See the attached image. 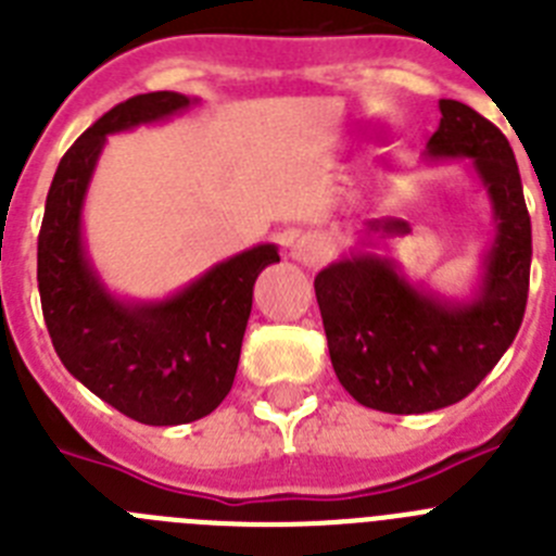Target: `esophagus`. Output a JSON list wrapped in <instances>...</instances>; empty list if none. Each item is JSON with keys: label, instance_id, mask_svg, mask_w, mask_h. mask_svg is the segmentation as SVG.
Returning a JSON list of instances; mask_svg holds the SVG:
<instances>
[{"label": "esophagus", "instance_id": "esophagus-1", "mask_svg": "<svg viewBox=\"0 0 556 556\" xmlns=\"http://www.w3.org/2000/svg\"><path fill=\"white\" fill-rule=\"evenodd\" d=\"M328 255V244L323 242L320 236H303L298 239L292 248V258L294 262L306 264V267H317V264L326 262Z\"/></svg>", "mask_w": 556, "mask_h": 556}]
</instances>
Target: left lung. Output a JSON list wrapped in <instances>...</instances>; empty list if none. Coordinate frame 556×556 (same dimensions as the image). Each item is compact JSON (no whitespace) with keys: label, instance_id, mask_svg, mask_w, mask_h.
<instances>
[{"label":"left lung","instance_id":"obj_1","mask_svg":"<svg viewBox=\"0 0 556 556\" xmlns=\"http://www.w3.org/2000/svg\"><path fill=\"white\" fill-rule=\"evenodd\" d=\"M431 161L470 159L493 205L495 233L470 298L412 283L384 255L356 250L314 278L328 353L339 384L358 404L390 415H424L479 387L513 345L529 294L532 223L507 136L465 102L440 100ZM395 230L397 219H372Z\"/></svg>","mask_w":556,"mask_h":556}]
</instances>
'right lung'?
<instances>
[{"label":"right lung","instance_id":"1","mask_svg":"<svg viewBox=\"0 0 556 556\" xmlns=\"http://www.w3.org/2000/svg\"><path fill=\"white\" fill-rule=\"evenodd\" d=\"M194 102L152 91L111 108L58 164L38 233V292L63 367L147 426L191 424L223 404L239 367L255 278L281 262L275 244H255L164 301H125L108 292L88 258L83 203L108 136L164 122Z\"/></svg>","mask_w":556,"mask_h":556}]
</instances>
